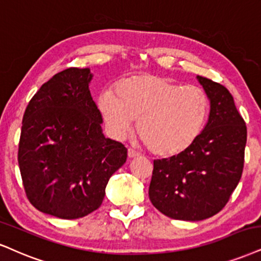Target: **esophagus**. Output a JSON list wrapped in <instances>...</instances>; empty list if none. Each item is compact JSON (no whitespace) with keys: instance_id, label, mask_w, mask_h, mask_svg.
Wrapping results in <instances>:
<instances>
[{"instance_id":"34e87169","label":"esophagus","mask_w":261,"mask_h":261,"mask_svg":"<svg viewBox=\"0 0 261 261\" xmlns=\"http://www.w3.org/2000/svg\"><path fill=\"white\" fill-rule=\"evenodd\" d=\"M138 156H139V153H138L137 151H134L133 149H128V157H129V159H136Z\"/></svg>"}]
</instances>
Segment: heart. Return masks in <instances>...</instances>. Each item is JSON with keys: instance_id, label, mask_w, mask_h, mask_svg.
Listing matches in <instances>:
<instances>
[{"instance_id": "b5f03b06", "label": "heart", "mask_w": 261, "mask_h": 261, "mask_svg": "<svg viewBox=\"0 0 261 261\" xmlns=\"http://www.w3.org/2000/svg\"><path fill=\"white\" fill-rule=\"evenodd\" d=\"M101 92L98 109L116 139H123L138 121V134L151 153L174 157L197 140L209 114V99L197 87L167 77L140 73Z\"/></svg>"}]
</instances>
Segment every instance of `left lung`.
<instances>
[{
	"label": "left lung",
	"mask_w": 261,
	"mask_h": 261,
	"mask_svg": "<svg viewBox=\"0 0 261 261\" xmlns=\"http://www.w3.org/2000/svg\"><path fill=\"white\" fill-rule=\"evenodd\" d=\"M209 99L207 124L188 150L153 161L149 197L153 207L176 220L199 221L219 213L243 172L247 127L231 93L196 77Z\"/></svg>",
	"instance_id": "left-lung-1"
}]
</instances>
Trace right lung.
<instances>
[{"label": "right lung", "mask_w": 261, "mask_h": 261, "mask_svg": "<svg viewBox=\"0 0 261 261\" xmlns=\"http://www.w3.org/2000/svg\"><path fill=\"white\" fill-rule=\"evenodd\" d=\"M92 79L88 67L56 73L22 117L18 162L25 192L35 208L60 219L100 207L109 179L127 160V149L102 133Z\"/></svg>", "instance_id": "obj_1"}]
</instances>
